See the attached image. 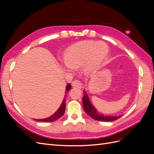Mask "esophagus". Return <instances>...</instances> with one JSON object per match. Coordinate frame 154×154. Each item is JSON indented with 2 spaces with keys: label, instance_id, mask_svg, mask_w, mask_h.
I'll return each mask as SVG.
<instances>
[{
  "label": "esophagus",
  "instance_id": "obj_1",
  "mask_svg": "<svg viewBox=\"0 0 154 154\" xmlns=\"http://www.w3.org/2000/svg\"><path fill=\"white\" fill-rule=\"evenodd\" d=\"M72 85L74 87L76 88H82V83L78 80H75L74 81L72 82Z\"/></svg>",
  "mask_w": 154,
  "mask_h": 154
}]
</instances>
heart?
<instances>
[{
    "label": "heart",
    "mask_w": 154,
    "mask_h": 154,
    "mask_svg": "<svg viewBox=\"0 0 154 154\" xmlns=\"http://www.w3.org/2000/svg\"><path fill=\"white\" fill-rule=\"evenodd\" d=\"M108 53L106 44L102 42L85 40L78 42L70 47L66 53L65 60L66 68L72 70L82 66L87 61L86 71L98 67Z\"/></svg>",
    "instance_id": "heart-1"
}]
</instances>
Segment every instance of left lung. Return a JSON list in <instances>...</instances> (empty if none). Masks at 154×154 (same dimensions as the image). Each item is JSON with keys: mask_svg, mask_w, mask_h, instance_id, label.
<instances>
[{"mask_svg": "<svg viewBox=\"0 0 154 154\" xmlns=\"http://www.w3.org/2000/svg\"><path fill=\"white\" fill-rule=\"evenodd\" d=\"M83 109L91 118L97 121H102V122H112L116 119H119L122 116H105L103 114L99 112L95 107L93 106L91 102L89 97H88L87 92L84 90L83 91Z\"/></svg>", "mask_w": 154, "mask_h": 154, "instance_id": "left-lung-1", "label": "left lung"}]
</instances>
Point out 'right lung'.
Instances as JSON below:
<instances>
[{"label":"right lung","instance_id":"obj_1","mask_svg":"<svg viewBox=\"0 0 154 154\" xmlns=\"http://www.w3.org/2000/svg\"><path fill=\"white\" fill-rule=\"evenodd\" d=\"M71 84H68L66 86V95H65V97L63 98L61 105L60 106L58 109L57 110V112H55V113L53 114L52 116H51L50 117H48L47 118H44V119H35L36 121H38V122H54V121L57 120L60 118H61L62 116L64 114L65 112V109H66V96L67 95V93L69 91L71 90Z\"/></svg>","mask_w":154,"mask_h":154}]
</instances>
